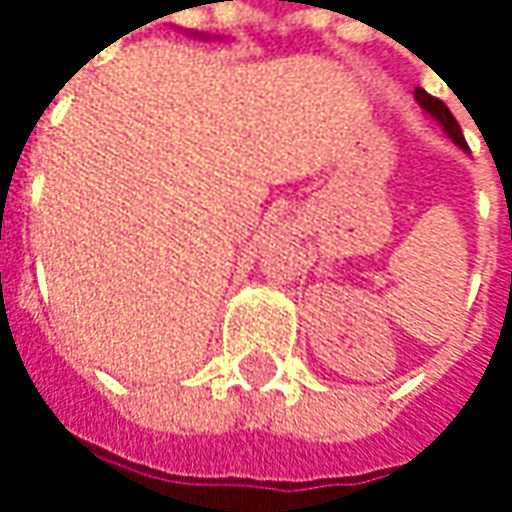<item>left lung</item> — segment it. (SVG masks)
Here are the masks:
<instances>
[{"label":"left lung","mask_w":512,"mask_h":512,"mask_svg":"<svg viewBox=\"0 0 512 512\" xmlns=\"http://www.w3.org/2000/svg\"><path fill=\"white\" fill-rule=\"evenodd\" d=\"M414 98H417V104L423 106V109L428 112V115H431V118L440 123L442 132L451 137V140H454L459 149H468V143H465V137H462V129H459V123H456V118L451 115V109L442 104L440 98L428 95V92H425V89H420V87L414 89Z\"/></svg>","instance_id":"1"}]
</instances>
